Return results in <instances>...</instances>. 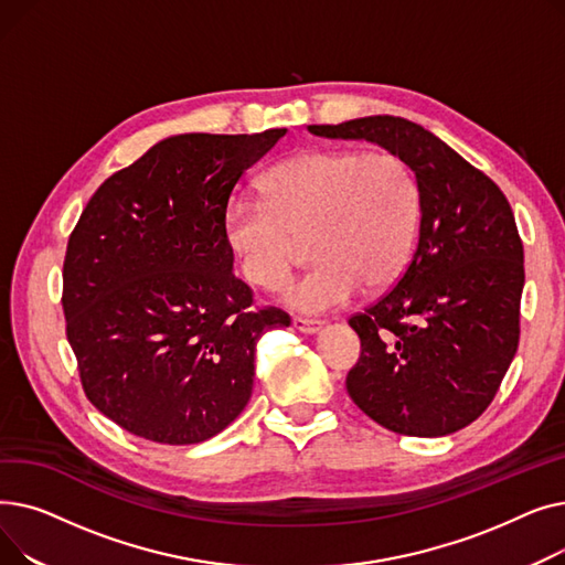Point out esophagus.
Instances as JSON below:
<instances>
[{"instance_id":"esophagus-1","label":"esophagus","mask_w":565,"mask_h":565,"mask_svg":"<svg viewBox=\"0 0 565 565\" xmlns=\"http://www.w3.org/2000/svg\"><path fill=\"white\" fill-rule=\"evenodd\" d=\"M322 320H316V318H302V316H295L292 318V328L298 332H305V334H316L322 330Z\"/></svg>"}]
</instances>
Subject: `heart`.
Masks as SVG:
<instances>
[{
    "label": "heart",
    "instance_id": "1",
    "mask_svg": "<svg viewBox=\"0 0 565 565\" xmlns=\"http://www.w3.org/2000/svg\"><path fill=\"white\" fill-rule=\"evenodd\" d=\"M263 201L237 199L226 235L243 275L267 290L288 284L307 254L318 258L286 292L290 307L320 313L364 286L392 284L409 260L422 220V190L394 151L316 148L260 178Z\"/></svg>",
    "mask_w": 565,
    "mask_h": 565
}]
</instances>
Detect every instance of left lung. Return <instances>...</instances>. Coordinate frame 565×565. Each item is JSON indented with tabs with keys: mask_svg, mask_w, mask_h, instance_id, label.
Segmentation results:
<instances>
[{
	"mask_svg": "<svg viewBox=\"0 0 565 565\" xmlns=\"http://www.w3.org/2000/svg\"><path fill=\"white\" fill-rule=\"evenodd\" d=\"M398 153L422 190L419 243L392 290L350 316L362 341L350 398L398 435L441 437L492 403L520 341L524 249L509 199L433 132L401 116L309 126Z\"/></svg>",
	"mask_w": 565,
	"mask_h": 565,
	"instance_id": "1",
	"label": "left lung"
}]
</instances>
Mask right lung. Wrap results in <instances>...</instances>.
Masks as SVG:
<instances>
[{"label":"right lung","mask_w":565,"mask_h":565,"mask_svg":"<svg viewBox=\"0 0 565 565\" xmlns=\"http://www.w3.org/2000/svg\"><path fill=\"white\" fill-rule=\"evenodd\" d=\"M286 135H175L88 199L64 258L66 337L86 398L158 444L222 433L252 396L254 352L290 318L233 275V188Z\"/></svg>","instance_id":"add662e5"}]
</instances>
